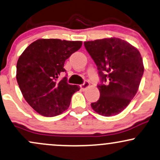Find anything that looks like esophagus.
<instances>
[{
	"instance_id": "34e87169",
	"label": "esophagus",
	"mask_w": 160,
	"mask_h": 160,
	"mask_svg": "<svg viewBox=\"0 0 160 160\" xmlns=\"http://www.w3.org/2000/svg\"><path fill=\"white\" fill-rule=\"evenodd\" d=\"M89 87V83L87 81H85L83 84H81V85H80V88L83 89V90H85V89Z\"/></svg>"
}]
</instances>
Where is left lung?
Returning <instances> with one entry per match:
<instances>
[{
	"label": "left lung",
	"mask_w": 160,
	"mask_h": 160,
	"mask_svg": "<svg viewBox=\"0 0 160 160\" xmlns=\"http://www.w3.org/2000/svg\"><path fill=\"white\" fill-rule=\"evenodd\" d=\"M84 45L97 66L102 81L98 85L99 99L91 107L103 116L116 115L128 106L139 88L144 71L140 52L115 37L85 42Z\"/></svg>",
	"instance_id": "1"
}]
</instances>
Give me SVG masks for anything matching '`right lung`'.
I'll list each match as a JSON object with an SVG mask.
<instances>
[{
  "label": "right lung",
  "instance_id": "1",
  "mask_svg": "<svg viewBox=\"0 0 160 160\" xmlns=\"http://www.w3.org/2000/svg\"><path fill=\"white\" fill-rule=\"evenodd\" d=\"M82 46L81 41L40 38L31 43L19 58L17 80L24 99L38 114L58 115L68 108L73 94L80 89L67 83L64 62Z\"/></svg>",
  "mask_w": 160,
  "mask_h": 160
}]
</instances>
